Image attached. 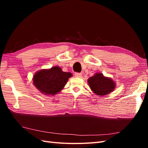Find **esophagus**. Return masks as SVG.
Instances as JSON below:
<instances>
[{
    "instance_id": "esophagus-1",
    "label": "esophagus",
    "mask_w": 148,
    "mask_h": 148,
    "mask_svg": "<svg viewBox=\"0 0 148 148\" xmlns=\"http://www.w3.org/2000/svg\"><path fill=\"white\" fill-rule=\"evenodd\" d=\"M75 76L77 78H81L82 77V74L80 73H75Z\"/></svg>"
}]
</instances>
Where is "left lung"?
Instances as JSON below:
<instances>
[{
    "label": "left lung",
    "mask_w": 148,
    "mask_h": 148,
    "mask_svg": "<svg viewBox=\"0 0 148 148\" xmlns=\"http://www.w3.org/2000/svg\"><path fill=\"white\" fill-rule=\"evenodd\" d=\"M88 83L92 92L98 96L108 95L114 90L116 86L112 79L106 77L100 73H97L89 78Z\"/></svg>",
    "instance_id": "1"
}]
</instances>
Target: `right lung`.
I'll return each mask as SVG.
<instances>
[{"instance_id":"1","label":"right lung","mask_w":148,"mask_h":148,"mask_svg":"<svg viewBox=\"0 0 148 148\" xmlns=\"http://www.w3.org/2000/svg\"><path fill=\"white\" fill-rule=\"evenodd\" d=\"M70 72H64L59 66L50 69H42L37 71L33 78L34 86L45 95H55L64 88L69 78Z\"/></svg>"}]
</instances>
